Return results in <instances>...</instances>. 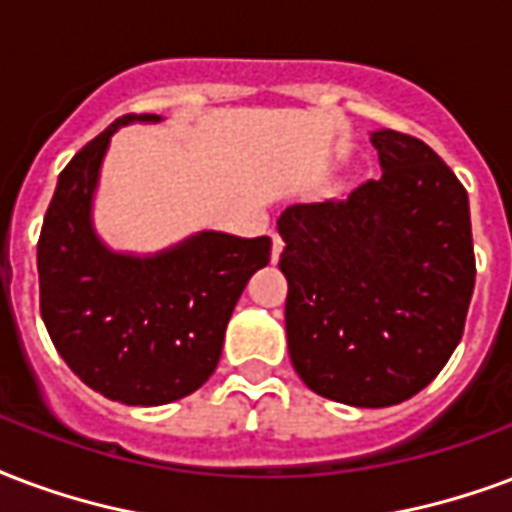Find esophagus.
Returning <instances> with one entry per match:
<instances>
[{"label": "esophagus", "instance_id": "34e87169", "mask_svg": "<svg viewBox=\"0 0 512 512\" xmlns=\"http://www.w3.org/2000/svg\"><path fill=\"white\" fill-rule=\"evenodd\" d=\"M271 241H274V244H271V260H279L282 249H285V241H282V236H279V233H274V236H271Z\"/></svg>", "mask_w": 512, "mask_h": 512}]
</instances>
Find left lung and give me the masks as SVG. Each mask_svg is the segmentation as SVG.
Here are the masks:
<instances>
[{"mask_svg": "<svg viewBox=\"0 0 512 512\" xmlns=\"http://www.w3.org/2000/svg\"><path fill=\"white\" fill-rule=\"evenodd\" d=\"M382 176L276 222L290 361L317 396L391 407L423 391L475 290L467 189L418 138L372 132Z\"/></svg>", "mask_w": 512, "mask_h": 512, "instance_id": "left-lung-1", "label": "left lung"}]
</instances>
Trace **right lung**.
I'll use <instances>...</instances> for the list:
<instances>
[{
	"label": "right lung",
	"instance_id": "1",
	"mask_svg": "<svg viewBox=\"0 0 512 512\" xmlns=\"http://www.w3.org/2000/svg\"><path fill=\"white\" fill-rule=\"evenodd\" d=\"M154 113L121 116L59 173L37 244L40 312L64 363L92 391L160 407L214 374L225 328L271 238L203 230L154 255L116 252L94 230V192L111 135Z\"/></svg>",
	"mask_w": 512,
	"mask_h": 512
}]
</instances>
